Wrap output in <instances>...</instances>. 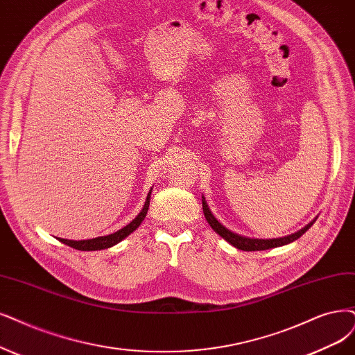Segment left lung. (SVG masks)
Instances as JSON below:
<instances>
[{"label": "left lung", "instance_id": "obj_1", "mask_svg": "<svg viewBox=\"0 0 355 355\" xmlns=\"http://www.w3.org/2000/svg\"><path fill=\"white\" fill-rule=\"evenodd\" d=\"M202 205H203V214L205 218L207 220V224L212 227V230L219 234L222 239L227 240L231 245L240 248V250L244 252H259V250H268V248H273V247H281L285 244H290L293 241H295L297 239H300L301 235H303L313 224L314 220H311L309 225H306L303 230H300L291 235H286V237H281V239H272V240H259V239H248V237H243V235L235 234L232 231H230L228 228H225L224 225L220 224V222L214 216V214L211 212V209H209L205 198L202 196Z\"/></svg>", "mask_w": 355, "mask_h": 355}]
</instances>
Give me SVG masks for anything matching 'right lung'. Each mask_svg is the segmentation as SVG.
Segmentation results:
<instances>
[{"mask_svg": "<svg viewBox=\"0 0 355 355\" xmlns=\"http://www.w3.org/2000/svg\"><path fill=\"white\" fill-rule=\"evenodd\" d=\"M150 194H152V189L148 193L146 202H144V206L140 211V214L130 222L128 225H125L124 228H121L120 231H116L114 234L110 235H103V237H96L92 240H82V241H74V240H65V239H58L62 244H67L76 250H82V252H94V250H102V248H110L115 244H118L120 241H123L127 235H130L135 230L139 228V225L141 224V220L146 218L148 215V209H149V202H150Z\"/></svg>", "mask_w": 355, "mask_h": 355, "instance_id": "obj_1", "label": "right lung"}]
</instances>
